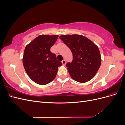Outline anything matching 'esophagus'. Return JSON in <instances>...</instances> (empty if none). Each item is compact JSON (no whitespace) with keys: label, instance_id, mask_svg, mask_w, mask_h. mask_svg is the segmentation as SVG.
<instances>
[{"label":"esophagus","instance_id":"34e87169","mask_svg":"<svg viewBox=\"0 0 125 125\" xmlns=\"http://www.w3.org/2000/svg\"><path fill=\"white\" fill-rule=\"evenodd\" d=\"M62 62L63 65H66V60H63L62 61Z\"/></svg>","mask_w":125,"mask_h":125}]
</instances>
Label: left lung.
<instances>
[{"mask_svg":"<svg viewBox=\"0 0 125 125\" xmlns=\"http://www.w3.org/2000/svg\"><path fill=\"white\" fill-rule=\"evenodd\" d=\"M59 38L73 52V62L66 65L72 79L80 83L91 80L101 63V56L98 47L81 35H62Z\"/></svg>","mask_w":125,"mask_h":125,"instance_id":"left-lung-1","label":"left lung"}]
</instances>
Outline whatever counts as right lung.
<instances>
[{"instance_id": "1", "label": "right lung", "mask_w": 125, "mask_h": 125, "mask_svg": "<svg viewBox=\"0 0 125 125\" xmlns=\"http://www.w3.org/2000/svg\"><path fill=\"white\" fill-rule=\"evenodd\" d=\"M58 35H41L26 45L23 56V66L30 78L36 83L45 85L55 78L62 63L50 51Z\"/></svg>"}]
</instances>
